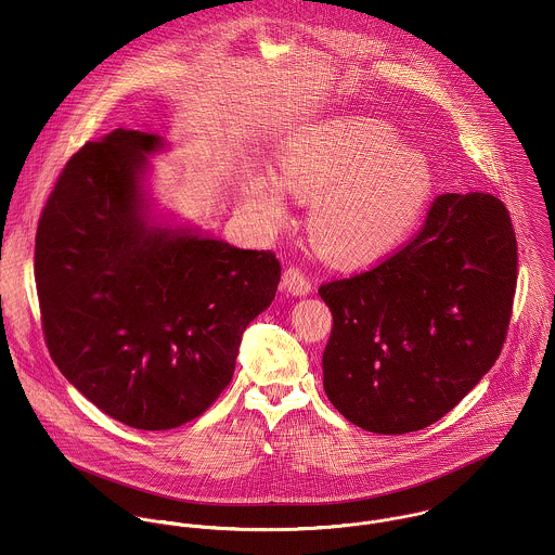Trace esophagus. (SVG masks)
Returning a JSON list of instances; mask_svg holds the SVG:
<instances>
[{
  "mask_svg": "<svg viewBox=\"0 0 555 555\" xmlns=\"http://www.w3.org/2000/svg\"><path fill=\"white\" fill-rule=\"evenodd\" d=\"M282 288L295 297H306L312 293V282L297 267H288L282 278Z\"/></svg>",
  "mask_w": 555,
  "mask_h": 555,
  "instance_id": "34e87169",
  "label": "esophagus"
}]
</instances>
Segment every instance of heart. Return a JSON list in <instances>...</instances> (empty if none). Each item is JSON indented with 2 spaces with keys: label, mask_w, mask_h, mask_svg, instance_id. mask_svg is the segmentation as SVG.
Instances as JSON below:
<instances>
[{
  "label": "heart",
  "mask_w": 555,
  "mask_h": 555,
  "mask_svg": "<svg viewBox=\"0 0 555 555\" xmlns=\"http://www.w3.org/2000/svg\"><path fill=\"white\" fill-rule=\"evenodd\" d=\"M370 115H333L293 132L275 156L278 175L256 172L245 201L269 227L286 218V192L310 201V235L335 264L380 260L414 233L434 196L431 162Z\"/></svg>",
  "instance_id": "b5f03b06"
}]
</instances>
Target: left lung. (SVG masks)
I'll use <instances>...</instances> for the list:
<instances>
[{
  "mask_svg": "<svg viewBox=\"0 0 555 555\" xmlns=\"http://www.w3.org/2000/svg\"><path fill=\"white\" fill-rule=\"evenodd\" d=\"M517 284V241L491 194H442L423 231L361 275L322 284L331 403L374 434L418 431L495 363Z\"/></svg>",
  "mask_w": 555,
  "mask_h": 555,
  "instance_id": "left-lung-1",
  "label": "left lung"
}]
</instances>
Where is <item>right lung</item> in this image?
<instances>
[{
    "instance_id": "add662e5",
    "label": "right lung",
    "mask_w": 555,
    "mask_h": 555,
    "mask_svg": "<svg viewBox=\"0 0 555 555\" xmlns=\"http://www.w3.org/2000/svg\"><path fill=\"white\" fill-rule=\"evenodd\" d=\"M159 134L117 128L66 164L36 233L49 352L111 418L147 431L201 416L235 372L245 326L275 299L280 262L154 211Z\"/></svg>"
}]
</instances>
